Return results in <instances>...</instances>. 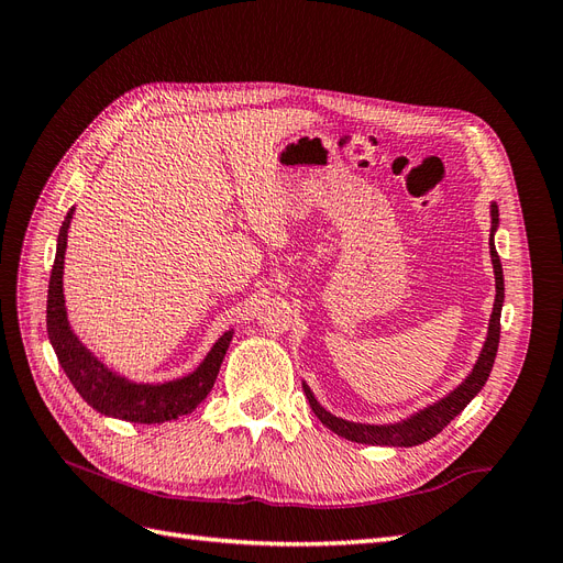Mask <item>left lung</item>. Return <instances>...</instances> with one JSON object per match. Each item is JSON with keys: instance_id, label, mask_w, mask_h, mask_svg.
<instances>
[{"instance_id": "8db88e82", "label": "left lung", "mask_w": 563, "mask_h": 563, "mask_svg": "<svg viewBox=\"0 0 563 563\" xmlns=\"http://www.w3.org/2000/svg\"><path fill=\"white\" fill-rule=\"evenodd\" d=\"M490 218H493V230H490V258H493V272H496V302H493V314L488 323V335L484 350L476 360L474 368L465 383L455 387L449 397L441 401L422 408L420 413L411 416L408 420L395 422V424H362V422H350L343 418H335L329 411H323L314 395L310 391L308 385H302L305 397H308L314 416L327 424L331 432L338 437H345L350 441H356V444H371V446H418L422 441H428L437 437L446 424L460 416V411L479 395V389L486 385L488 373L493 368V362H496V352L500 343V310H503V300H505V279H503V265H500V255L496 251V244H493V232L498 228V207L493 203L490 207Z\"/></svg>"}]
</instances>
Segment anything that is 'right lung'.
<instances>
[{"label": "right lung", "instance_id": "right-lung-1", "mask_svg": "<svg viewBox=\"0 0 563 563\" xmlns=\"http://www.w3.org/2000/svg\"><path fill=\"white\" fill-rule=\"evenodd\" d=\"M73 211L75 209L67 211L58 232L56 261H54V269H51L48 298H46V329L65 376L70 378L81 399L103 416L150 424V422L176 420L180 416L192 413L195 408L207 399V395L216 383L220 364H223V356L230 347L232 331H228L218 340V343L211 347V352L207 354V360L199 364L195 373H190V376H185L180 380H172L164 385H139V383H129L126 378L114 376L112 371H108L87 347L79 343L65 317L63 258H65L67 228H70Z\"/></svg>", "mask_w": 563, "mask_h": 563}]
</instances>
